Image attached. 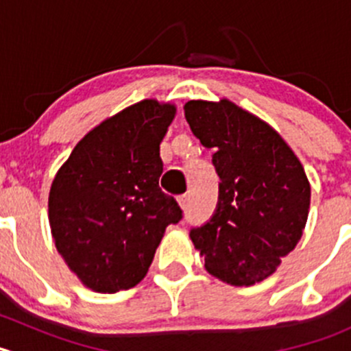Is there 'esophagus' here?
Masks as SVG:
<instances>
[{
  "instance_id": "esophagus-1",
  "label": "esophagus",
  "mask_w": 351,
  "mask_h": 351,
  "mask_svg": "<svg viewBox=\"0 0 351 351\" xmlns=\"http://www.w3.org/2000/svg\"><path fill=\"white\" fill-rule=\"evenodd\" d=\"M178 202H180V205H182V208L183 210H186V208L190 207V195H180L178 197Z\"/></svg>"
}]
</instances>
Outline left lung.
Masks as SVG:
<instances>
[{
  "instance_id": "obj_1",
  "label": "left lung",
  "mask_w": 351,
  "mask_h": 351,
  "mask_svg": "<svg viewBox=\"0 0 351 351\" xmlns=\"http://www.w3.org/2000/svg\"><path fill=\"white\" fill-rule=\"evenodd\" d=\"M185 119L202 146L214 149L219 197L190 238L208 274L253 285L275 271L306 228L311 186L302 165L268 123L228 100H193Z\"/></svg>"
}]
</instances>
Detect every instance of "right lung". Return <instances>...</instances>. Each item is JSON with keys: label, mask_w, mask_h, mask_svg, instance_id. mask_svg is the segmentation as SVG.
<instances>
[{"label": "right lung", "mask_w": 351, "mask_h": 351, "mask_svg": "<svg viewBox=\"0 0 351 351\" xmlns=\"http://www.w3.org/2000/svg\"><path fill=\"white\" fill-rule=\"evenodd\" d=\"M173 105L144 100L83 137L56 175L49 222L67 267L97 292L137 285L165 229L182 221L178 202L159 189V144Z\"/></svg>", "instance_id": "obj_1"}]
</instances>
